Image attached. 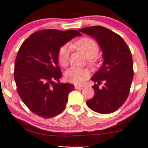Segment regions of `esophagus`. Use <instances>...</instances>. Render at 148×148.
I'll use <instances>...</instances> for the list:
<instances>
[{"mask_svg": "<svg viewBox=\"0 0 148 148\" xmlns=\"http://www.w3.org/2000/svg\"><path fill=\"white\" fill-rule=\"evenodd\" d=\"M84 88L83 86H78V85H75V89H82Z\"/></svg>", "mask_w": 148, "mask_h": 148, "instance_id": "obj_1", "label": "esophagus"}]
</instances>
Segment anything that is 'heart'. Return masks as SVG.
<instances>
[{"label": "heart", "instance_id": "obj_1", "mask_svg": "<svg viewBox=\"0 0 148 148\" xmlns=\"http://www.w3.org/2000/svg\"><path fill=\"white\" fill-rule=\"evenodd\" d=\"M73 48L76 49L82 53L92 66H95L98 63V60L95 56L99 51V47L97 43L89 38H82L77 40L71 45ZM69 47L62 46L58 50V60L60 64L66 67L69 64ZM89 76V71L87 69H77L71 67L65 73V78L69 82L77 85H81L86 80Z\"/></svg>", "mask_w": 148, "mask_h": 148}]
</instances>
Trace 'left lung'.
I'll return each mask as SVG.
<instances>
[{
	"label": "left lung",
	"instance_id": "left-lung-1",
	"mask_svg": "<svg viewBox=\"0 0 148 148\" xmlns=\"http://www.w3.org/2000/svg\"><path fill=\"white\" fill-rule=\"evenodd\" d=\"M79 31L97 41L104 60L101 68L91 78L97 82L92 86L95 95L86 104L95 112L110 114L118 110L128 97L134 76L132 53L123 38L106 27H88ZM102 82L105 85L100 89Z\"/></svg>",
	"mask_w": 148,
	"mask_h": 148
}]
</instances>
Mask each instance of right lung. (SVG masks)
Instances as JSON below:
<instances>
[{
    "instance_id": "obj_1",
    "label": "right lung",
    "mask_w": 148,
    "mask_h": 148,
    "mask_svg": "<svg viewBox=\"0 0 148 148\" xmlns=\"http://www.w3.org/2000/svg\"><path fill=\"white\" fill-rule=\"evenodd\" d=\"M77 36L82 34L76 30H40L20 47L14 64V79L22 101L35 114L49 119L65 109L74 85L54 82L62 75L58 64V53Z\"/></svg>"
}]
</instances>
